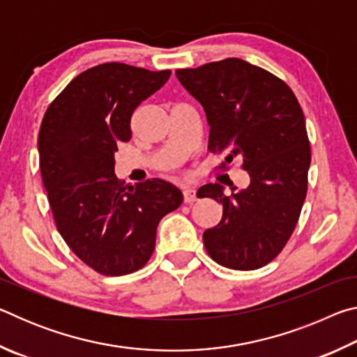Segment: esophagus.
I'll use <instances>...</instances> for the list:
<instances>
[{"label": "esophagus", "instance_id": "34e87169", "mask_svg": "<svg viewBox=\"0 0 357 357\" xmlns=\"http://www.w3.org/2000/svg\"><path fill=\"white\" fill-rule=\"evenodd\" d=\"M183 195H184V202L185 203H193L197 200V190L192 189V187H187V189L183 190Z\"/></svg>", "mask_w": 357, "mask_h": 357}]
</instances>
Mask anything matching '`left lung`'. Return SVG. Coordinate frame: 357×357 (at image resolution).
<instances>
[{"mask_svg": "<svg viewBox=\"0 0 357 357\" xmlns=\"http://www.w3.org/2000/svg\"><path fill=\"white\" fill-rule=\"evenodd\" d=\"M176 77L206 113L208 149L225 155L220 168L238 157L250 176L244 190L231 184L229 197L217 183L202 187L200 198L223 206L203 244L225 268H261L285 247L307 195L312 154L299 102L285 82L239 58L178 69Z\"/></svg>", "mask_w": 357, "mask_h": 357, "instance_id": "1", "label": "left lung"}]
</instances>
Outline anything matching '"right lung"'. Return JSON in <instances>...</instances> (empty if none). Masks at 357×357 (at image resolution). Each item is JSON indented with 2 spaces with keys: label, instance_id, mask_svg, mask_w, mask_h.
Returning <instances> with one entry per match:
<instances>
[{
  "label": "right lung",
  "instance_id": "add662e5",
  "mask_svg": "<svg viewBox=\"0 0 357 357\" xmlns=\"http://www.w3.org/2000/svg\"><path fill=\"white\" fill-rule=\"evenodd\" d=\"M170 75L123 63L94 66L59 93L42 119L39 167L56 228L104 275L143 268L160 219L183 203V192L164 179L124 187L114 174L118 143L132 137V113Z\"/></svg>",
  "mask_w": 357,
  "mask_h": 357
}]
</instances>
